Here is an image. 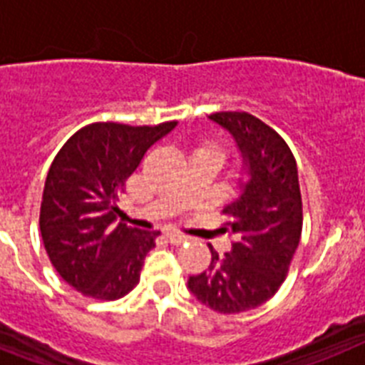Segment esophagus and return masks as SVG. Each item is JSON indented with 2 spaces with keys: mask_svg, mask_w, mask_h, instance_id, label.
<instances>
[{
  "mask_svg": "<svg viewBox=\"0 0 365 365\" xmlns=\"http://www.w3.org/2000/svg\"><path fill=\"white\" fill-rule=\"evenodd\" d=\"M165 237H167V240L170 241L173 245H182L183 241L187 240L185 235L180 234V232H174V230H167V232H165Z\"/></svg>",
  "mask_w": 365,
  "mask_h": 365,
  "instance_id": "esophagus-1",
  "label": "esophagus"
}]
</instances>
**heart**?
<instances>
[{"mask_svg":"<svg viewBox=\"0 0 365 365\" xmlns=\"http://www.w3.org/2000/svg\"><path fill=\"white\" fill-rule=\"evenodd\" d=\"M204 150H210V152H215V154H219L220 155V152L217 148H204Z\"/></svg>","mask_w":365,"mask_h":365,"instance_id":"1","label":"heart"}]
</instances>
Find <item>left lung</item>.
Segmentation results:
<instances>
[{
	"instance_id": "8db88e82",
	"label": "left lung",
	"mask_w": 365,
	"mask_h": 365,
	"mask_svg": "<svg viewBox=\"0 0 365 365\" xmlns=\"http://www.w3.org/2000/svg\"><path fill=\"white\" fill-rule=\"evenodd\" d=\"M243 158L241 195L225 206V232L235 235L225 256L189 277L187 287L219 314H241L267 302L289 271L302 232V200L292 150L277 131L249 113H213Z\"/></svg>"
}]
</instances>
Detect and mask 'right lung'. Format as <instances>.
<instances>
[{
	"label": "right lung",
	"instance_id": "obj_1",
	"mask_svg": "<svg viewBox=\"0 0 365 365\" xmlns=\"http://www.w3.org/2000/svg\"><path fill=\"white\" fill-rule=\"evenodd\" d=\"M96 122L76 131L55 155L41 204V234L66 284L98 301H116L139 284L158 230L116 222L125 180L152 145L176 128Z\"/></svg>",
	"mask_w": 365,
	"mask_h": 365
}]
</instances>
